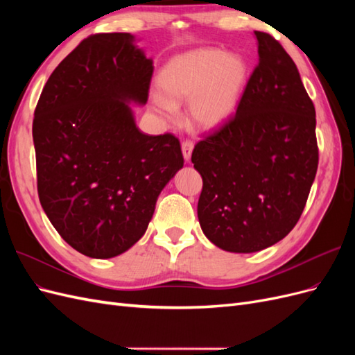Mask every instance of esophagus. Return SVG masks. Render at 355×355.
<instances>
[{"label": "esophagus", "mask_w": 355, "mask_h": 355, "mask_svg": "<svg viewBox=\"0 0 355 355\" xmlns=\"http://www.w3.org/2000/svg\"><path fill=\"white\" fill-rule=\"evenodd\" d=\"M192 149H194V144H192V141H184V142H182V154H184L185 161L191 159Z\"/></svg>", "instance_id": "obj_1"}]
</instances>
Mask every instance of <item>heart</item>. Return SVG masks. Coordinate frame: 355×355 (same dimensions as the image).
<instances>
[{
    "mask_svg": "<svg viewBox=\"0 0 355 355\" xmlns=\"http://www.w3.org/2000/svg\"><path fill=\"white\" fill-rule=\"evenodd\" d=\"M247 80L241 56L219 49H197L170 59L159 71L154 108L175 120L176 105L188 103L191 123L202 130L222 125L234 114Z\"/></svg>",
    "mask_w": 355,
    "mask_h": 355,
    "instance_id": "b5f03b06",
    "label": "heart"
}]
</instances>
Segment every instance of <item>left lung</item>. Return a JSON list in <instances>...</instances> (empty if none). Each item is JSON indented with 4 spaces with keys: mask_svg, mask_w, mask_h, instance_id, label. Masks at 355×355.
Instances as JSON below:
<instances>
[{
    "mask_svg": "<svg viewBox=\"0 0 355 355\" xmlns=\"http://www.w3.org/2000/svg\"><path fill=\"white\" fill-rule=\"evenodd\" d=\"M259 63L237 112L200 141L198 220L219 249L253 253L295 228L318 167L315 108L283 46L254 31Z\"/></svg>",
    "mask_w": 355,
    "mask_h": 355,
    "instance_id": "obj_1",
    "label": "left lung"
}]
</instances>
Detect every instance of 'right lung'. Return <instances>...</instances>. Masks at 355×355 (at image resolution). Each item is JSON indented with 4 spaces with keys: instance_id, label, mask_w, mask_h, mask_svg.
Listing matches in <instances>:
<instances>
[{
    "instance_id": "right-lung-1",
    "label": "right lung",
    "mask_w": 355,
    "mask_h": 355,
    "mask_svg": "<svg viewBox=\"0 0 355 355\" xmlns=\"http://www.w3.org/2000/svg\"><path fill=\"white\" fill-rule=\"evenodd\" d=\"M153 59L127 32L83 40L53 71L32 123L42 209L72 249L96 259L141 240L159 192L184 167L179 139L136 127Z\"/></svg>"
}]
</instances>
